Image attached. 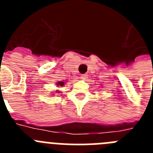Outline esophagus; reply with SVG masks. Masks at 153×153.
I'll return each instance as SVG.
<instances>
[{
    "label": "esophagus",
    "mask_w": 153,
    "mask_h": 153,
    "mask_svg": "<svg viewBox=\"0 0 153 153\" xmlns=\"http://www.w3.org/2000/svg\"><path fill=\"white\" fill-rule=\"evenodd\" d=\"M81 79H86V75H82L81 76Z\"/></svg>",
    "instance_id": "1"
}]
</instances>
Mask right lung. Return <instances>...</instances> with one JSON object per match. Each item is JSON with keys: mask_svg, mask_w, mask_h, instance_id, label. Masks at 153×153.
Returning <instances> with one entry per match:
<instances>
[{"mask_svg": "<svg viewBox=\"0 0 153 153\" xmlns=\"http://www.w3.org/2000/svg\"><path fill=\"white\" fill-rule=\"evenodd\" d=\"M56 87H58V88H60V87H61V86H64V82H63V81H58V82H56ZM53 93H60V91L59 90H56L55 92H53ZM53 94H55V93H53Z\"/></svg>", "mask_w": 153, "mask_h": 153, "instance_id": "obj_1", "label": "right lung"}]
</instances>
